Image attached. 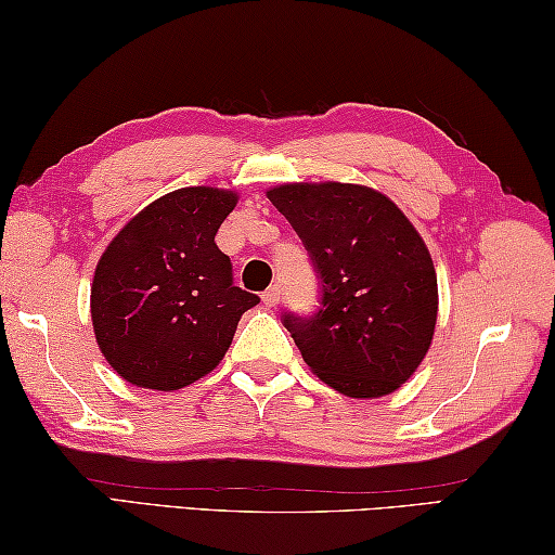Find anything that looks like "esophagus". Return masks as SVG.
<instances>
[{"instance_id":"obj_1","label":"esophagus","mask_w":555,"mask_h":555,"mask_svg":"<svg viewBox=\"0 0 555 555\" xmlns=\"http://www.w3.org/2000/svg\"><path fill=\"white\" fill-rule=\"evenodd\" d=\"M279 298H281V288L276 284L269 286L264 294H261V300H264V306H269V308H274L279 304Z\"/></svg>"}]
</instances>
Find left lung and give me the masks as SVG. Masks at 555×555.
<instances>
[{"label": "left lung", "mask_w": 555, "mask_h": 555, "mask_svg": "<svg viewBox=\"0 0 555 555\" xmlns=\"http://www.w3.org/2000/svg\"><path fill=\"white\" fill-rule=\"evenodd\" d=\"M267 195L321 279L313 315L284 313L304 362L345 397L397 391L436 331L438 279L421 234L367 185L286 183Z\"/></svg>", "instance_id": "obj_1"}]
</instances>
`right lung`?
Wrapping results in <instances>:
<instances>
[{
    "instance_id": "obj_1",
    "label": "right lung",
    "mask_w": 555,
    "mask_h": 555,
    "mask_svg": "<svg viewBox=\"0 0 555 555\" xmlns=\"http://www.w3.org/2000/svg\"><path fill=\"white\" fill-rule=\"evenodd\" d=\"M237 193L178 188L137 212L100 257L90 288L102 354L134 387L176 391L218 367L259 296L232 284L215 244Z\"/></svg>"
}]
</instances>
